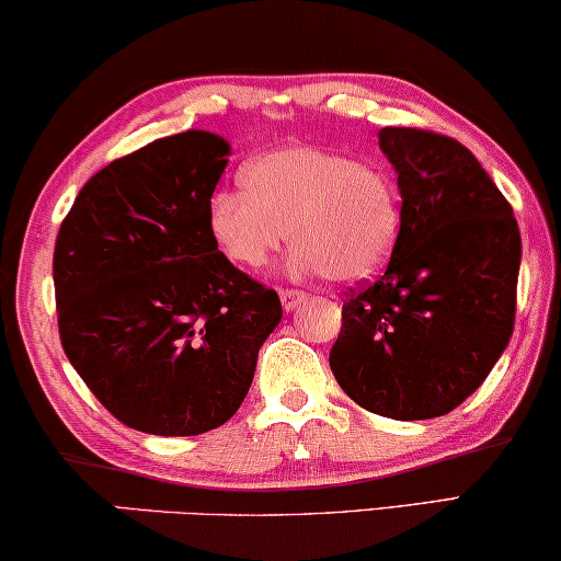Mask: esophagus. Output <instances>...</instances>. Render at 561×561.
<instances>
[{
    "label": "esophagus",
    "mask_w": 561,
    "mask_h": 561,
    "mask_svg": "<svg viewBox=\"0 0 561 561\" xmlns=\"http://www.w3.org/2000/svg\"><path fill=\"white\" fill-rule=\"evenodd\" d=\"M304 301H306L304 290H294V288H283L280 290V304H283V309H286V311H296Z\"/></svg>",
    "instance_id": "obj_1"
}]
</instances>
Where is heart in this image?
<instances>
[{
    "label": "heart",
    "mask_w": 561,
    "mask_h": 561,
    "mask_svg": "<svg viewBox=\"0 0 561 561\" xmlns=\"http://www.w3.org/2000/svg\"><path fill=\"white\" fill-rule=\"evenodd\" d=\"M242 191L221 188L206 206V227L221 255L260 271L288 240L290 267L363 283L393 255L403 225L401 188L380 163L334 150L280 148L250 160Z\"/></svg>",
    "instance_id": "obj_1"
}]
</instances>
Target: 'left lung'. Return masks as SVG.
I'll return each instance as SVG.
<instances>
[{
  "instance_id": "1",
  "label": "left lung",
  "mask_w": 561,
  "mask_h": 561,
  "mask_svg": "<svg viewBox=\"0 0 561 561\" xmlns=\"http://www.w3.org/2000/svg\"><path fill=\"white\" fill-rule=\"evenodd\" d=\"M403 225L378 280L344 294L329 365L378 416H444L482 386L516 319L520 232L511 204L462 142L382 127Z\"/></svg>"
}]
</instances>
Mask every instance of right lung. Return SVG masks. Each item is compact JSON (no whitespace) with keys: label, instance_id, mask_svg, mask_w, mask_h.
Wrapping results in <instances>:
<instances>
[{"label":"right lung","instance_id":"add662e5","mask_svg":"<svg viewBox=\"0 0 561 561\" xmlns=\"http://www.w3.org/2000/svg\"><path fill=\"white\" fill-rule=\"evenodd\" d=\"M229 152L206 129L145 145L91 175L60 225V344L137 432L196 436L232 419L283 317L278 294L237 271L206 227Z\"/></svg>","mask_w":561,"mask_h":561}]
</instances>
